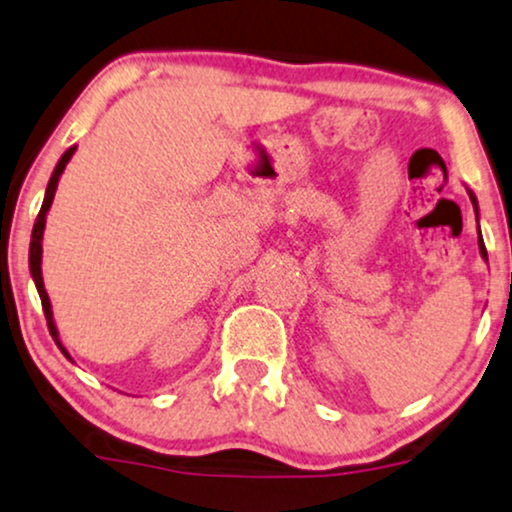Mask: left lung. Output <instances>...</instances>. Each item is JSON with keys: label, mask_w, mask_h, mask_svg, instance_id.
Here are the masks:
<instances>
[{"label": "left lung", "mask_w": 512, "mask_h": 512, "mask_svg": "<svg viewBox=\"0 0 512 512\" xmlns=\"http://www.w3.org/2000/svg\"><path fill=\"white\" fill-rule=\"evenodd\" d=\"M468 194H470V201H472V206H475V213H479L477 197H475V194H472V189H468ZM479 254H482L484 261H487V246H484V239H482V235H479Z\"/></svg>", "instance_id": "8db88e82"}]
</instances>
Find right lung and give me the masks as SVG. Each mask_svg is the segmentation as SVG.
I'll list each match as a JSON object with an SVG mask.
<instances>
[{"label": "right lung", "mask_w": 512, "mask_h": 512, "mask_svg": "<svg viewBox=\"0 0 512 512\" xmlns=\"http://www.w3.org/2000/svg\"><path fill=\"white\" fill-rule=\"evenodd\" d=\"M75 149H78V147H71V149L63 151V156L59 159V163H56L52 178H49V182H47V189H44L42 208H40V213H37V220H35V225H33V235H30V254H28L30 275H33V282H35V287H37V294H40L42 311H44V318H47L49 334H52L56 346H59L61 353L68 358V361H73V358H71V353L66 351V346H63L61 339H59V330H56L54 313H52V301H49V294H47V289H44V280H42V237H44V225H47V213H49V208H52L56 187H59L61 173H63V170H66V163L71 161V156L75 154Z\"/></svg>", "instance_id": "1"}]
</instances>
